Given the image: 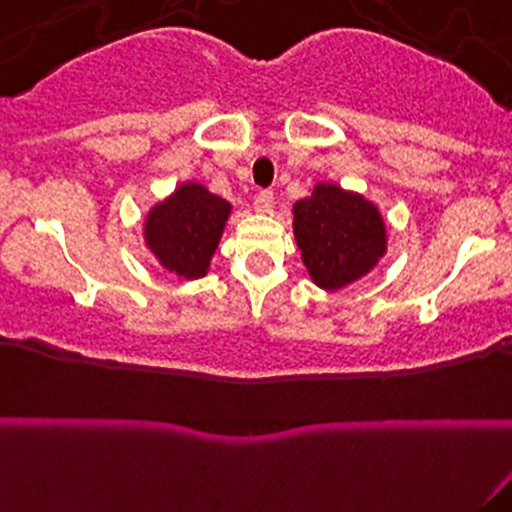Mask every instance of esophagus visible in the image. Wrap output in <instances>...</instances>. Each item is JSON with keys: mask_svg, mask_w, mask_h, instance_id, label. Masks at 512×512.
I'll list each match as a JSON object with an SVG mask.
<instances>
[{"mask_svg": "<svg viewBox=\"0 0 512 512\" xmlns=\"http://www.w3.org/2000/svg\"><path fill=\"white\" fill-rule=\"evenodd\" d=\"M274 207V192L272 190H260L255 195V209L260 211V214H267V211H272Z\"/></svg>", "mask_w": 512, "mask_h": 512, "instance_id": "1", "label": "esophagus"}]
</instances>
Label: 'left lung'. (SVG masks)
Instances as JSON below:
<instances>
[{
	"mask_svg": "<svg viewBox=\"0 0 512 512\" xmlns=\"http://www.w3.org/2000/svg\"><path fill=\"white\" fill-rule=\"evenodd\" d=\"M293 233L310 276L327 291L361 279L385 252V223L378 209L325 182L296 202Z\"/></svg>",
	"mask_w": 512,
	"mask_h": 512,
	"instance_id": "1",
	"label": "left lung"
}]
</instances>
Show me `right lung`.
<instances>
[{"instance_id": "obj_1", "label": "right lung", "mask_w": 512, "mask_h": 512, "mask_svg": "<svg viewBox=\"0 0 512 512\" xmlns=\"http://www.w3.org/2000/svg\"><path fill=\"white\" fill-rule=\"evenodd\" d=\"M231 204L202 185L187 182L154 207L146 219V243L170 272L185 279L207 274Z\"/></svg>"}]
</instances>
